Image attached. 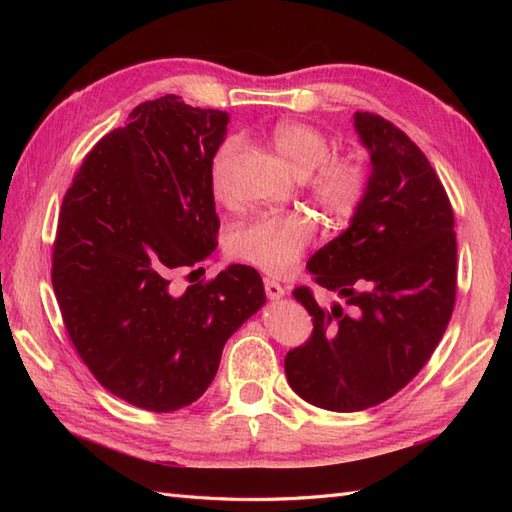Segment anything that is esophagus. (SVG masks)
Instances as JSON below:
<instances>
[{
	"mask_svg": "<svg viewBox=\"0 0 512 512\" xmlns=\"http://www.w3.org/2000/svg\"><path fill=\"white\" fill-rule=\"evenodd\" d=\"M265 292H267V297L269 299H280V297H284V286L280 284V282H275V280H265Z\"/></svg>",
	"mask_w": 512,
	"mask_h": 512,
	"instance_id": "obj_1",
	"label": "esophagus"
}]
</instances>
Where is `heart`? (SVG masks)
I'll return each instance as SVG.
<instances>
[{"label":"heart","instance_id":"b5f03b06","mask_svg":"<svg viewBox=\"0 0 512 512\" xmlns=\"http://www.w3.org/2000/svg\"><path fill=\"white\" fill-rule=\"evenodd\" d=\"M271 143L294 173L305 177L309 198L333 220H350L361 209L369 168L356 158L331 156L333 145L322 130L303 121H284L273 128ZM237 149L235 138H228L211 160V192L220 203L235 198L230 166ZM314 235L316 224L305 211L260 213L232 230L230 252L267 273H284L297 265Z\"/></svg>","mask_w":512,"mask_h":512}]
</instances>
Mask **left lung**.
I'll list each match as a JSON object with an SVG mask.
<instances>
[{
  "mask_svg": "<svg viewBox=\"0 0 512 512\" xmlns=\"http://www.w3.org/2000/svg\"><path fill=\"white\" fill-rule=\"evenodd\" d=\"M354 128L371 158L367 196L307 262L344 305L322 309L312 288H294L314 329L284 359L292 391L333 412L374 408L404 389L440 344L457 294L455 218L436 170L384 117L356 113Z\"/></svg>",
  "mask_w": 512,
  "mask_h": 512,
  "instance_id": "8db88e82",
  "label": "left lung"
}]
</instances>
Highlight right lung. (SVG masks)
Wrapping results in <instances>:
<instances>
[{
	"instance_id": "obj_1",
	"label": "right lung",
	"mask_w": 512,
	"mask_h": 512,
	"mask_svg": "<svg viewBox=\"0 0 512 512\" xmlns=\"http://www.w3.org/2000/svg\"><path fill=\"white\" fill-rule=\"evenodd\" d=\"M226 126L173 94L138 104L61 203L51 280L70 342L106 391L149 412L203 395L226 339L265 303L247 265L173 286L218 245L209 168Z\"/></svg>"
}]
</instances>
